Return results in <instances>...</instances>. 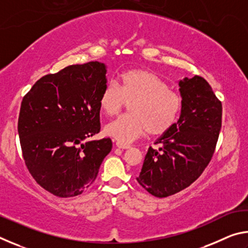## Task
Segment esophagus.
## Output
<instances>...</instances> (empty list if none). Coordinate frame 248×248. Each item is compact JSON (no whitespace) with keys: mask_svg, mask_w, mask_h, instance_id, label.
Wrapping results in <instances>:
<instances>
[{"mask_svg":"<svg viewBox=\"0 0 248 248\" xmlns=\"http://www.w3.org/2000/svg\"><path fill=\"white\" fill-rule=\"evenodd\" d=\"M116 145H117V148H119V149H130V145L129 144H125V143H121V142H117L116 143Z\"/></svg>","mask_w":248,"mask_h":248,"instance_id":"esophagus-1","label":"esophagus"}]
</instances>
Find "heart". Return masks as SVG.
<instances>
[{
	"label": "heart",
	"mask_w": 248,
	"mask_h": 248,
	"mask_svg": "<svg viewBox=\"0 0 248 248\" xmlns=\"http://www.w3.org/2000/svg\"><path fill=\"white\" fill-rule=\"evenodd\" d=\"M118 87L109 82L99 96V107L109 117L118 115L129 103V114L106 125L108 136L130 143L146 132L164 133L176 124L182 97L157 74L144 69L128 70L119 75Z\"/></svg>",
	"instance_id": "b5f03b06"
}]
</instances>
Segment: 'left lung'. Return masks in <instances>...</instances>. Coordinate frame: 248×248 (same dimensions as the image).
<instances>
[{
  "mask_svg": "<svg viewBox=\"0 0 248 248\" xmlns=\"http://www.w3.org/2000/svg\"><path fill=\"white\" fill-rule=\"evenodd\" d=\"M183 106L177 123L149 148L137 177L144 189L164 198L185 189L211 161L222 124V104L203 78L179 81Z\"/></svg>",
  "mask_w": 248,
  "mask_h": 248,
  "instance_id": "1",
  "label": "left lung"
}]
</instances>
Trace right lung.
<instances>
[{
    "instance_id": "right-lung-1",
    "label": "right lung",
    "mask_w": 248,
    "mask_h": 248,
    "mask_svg": "<svg viewBox=\"0 0 248 248\" xmlns=\"http://www.w3.org/2000/svg\"><path fill=\"white\" fill-rule=\"evenodd\" d=\"M106 65H69L38 79L24 96L18 136L29 173L60 198L81 195L97 177L110 152L109 138L84 142L100 130L99 96Z\"/></svg>"
}]
</instances>
